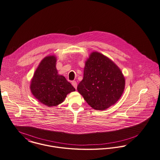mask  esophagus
<instances>
[{
	"label": "esophagus",
	"mask_w": 160,
	"mask_h": 160,
	"mask_svg": "<svg viewBox=\"0 0 160 160\" xmlns=\"http://www.w3.org/2000/svg\"><path fill=\"white\" fill-rule=\"evenodd\" d=\"M72 84L73 87L76 89V88H77V82L76 81H72Z\"/></svg>",
	"instance_id": "esophagus-1"
}]
</instances>
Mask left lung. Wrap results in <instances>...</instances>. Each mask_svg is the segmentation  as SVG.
<instances>
[{
	"label": "left lung",
	"instance_id": "left-lung-1",
	"mask_svg": "<svg viewBox=\"0 0 160 160\" xmlns=\"http://www.w3.org/2000/svg\"><path fill=\"white\" fill-rule=\"evenodd\" d=\"M125 84L124 76L116 65L93 52L86 62L83 79L77 89L93 109L104 110L119 100Z\"/></svg>",
	"mask_w": 160,
	"mask_h": 160
}]
</instances>
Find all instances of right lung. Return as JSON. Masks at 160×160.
I'll use <instances>...</instances> for the list:
<instances>
[{"mask_svg": "<svg viewBox=\"0 0 160 160\" xmlns=\"http://www.w3.org/2000/svg\"><path fill=\"white\" fill-rule=\"evenodd\" d=\"M56 63V58L54 56L44 58L34 73L30 84L33 96L49 107L62 102L67 94L75 90L64 76L58 75Z\"/></svg>", "mask_w": 160, "mask_h": 160, "instance_id": "obj_1", "label": "right lung"}]
</instances>
